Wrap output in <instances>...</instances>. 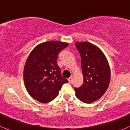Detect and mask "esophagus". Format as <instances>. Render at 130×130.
<instances>
[{
  "mask_svg": "<svg viewBox=\"0 0 130 130\" xmlns=\"http://www.w3.org/2000/svg\"><path fill=\"white\" fill-rule=\"evenodd\" d=\"M68 80H69V83H71L72 82V80H73V78H72V77H69V79H68Z\"/></svg>",
  "mask_w": 130,
  "mask_h": 130,
  "instance_id": "1",
  "label": "esophagus"
}]
</instances>
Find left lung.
Listing matches in <instances>:
<instances>
[{
  "label": "left lung",
  "mask_w": 130,
  "mask_h": 130,
  "mask_svg": "<svg viewBox=\"0 0 130 130\" xmlns=\"http://www.w3.org/2000/svg\"><path fill=\"white\" fill-rule=\"evenodd\" d=\"M75 46L81 58L84 81L75 88L79 100L91 104L99 100L105 93L110 80V69L104 53L99 47L88 42H77Z\"/></svg>",
  "instance_id": "8db88e82"
}]
</instances>
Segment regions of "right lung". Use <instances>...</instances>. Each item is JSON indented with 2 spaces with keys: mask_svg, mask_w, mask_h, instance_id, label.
<instances>
[{
  "mask_svg": "<svg viewBox=\"0 0 130 130\" xmlns=\"http://www.w3.org/2000/svg\"><path fill=\"white\" fill-rule=\"evenodd\" d=\"M68 45L58 41L42 42L28 56L23 79L25 88L33 99L41 103L50 102L58 95L63 84L69 83L62 77L57 65L58 53Z\"/></svg>",
  "mask_w": 130,
  "mask_h": 130,
  "instance_id": "right-lung-1",
  "label": "right lung"
}]
</instances>
